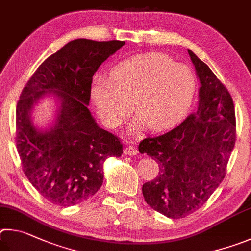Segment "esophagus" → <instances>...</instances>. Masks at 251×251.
<instances>
[{
	"label": "esophagus",
	"instance_id": "obj_1",
	"mask_svg": "<svg viewBox=\"0 0 251 251\" xmlns=\"http://www.w3.org/2000/svg\"><path fill=\"white\" fill-rule=\"evenodd\" d=\"M125 154L129 155V156H133L138 154V149L134 146H126L125 149Z\"/></svg>",
	"mask_w": 251,
	"mask_h": 251
}]
</instances>
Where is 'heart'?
<instances>
[{"instance_id":"obj_1","label":"heart","mask_w":251,"mask_h":251,"mask_svg":"<svg viewBox=\"0 0 251 251\" xmlns=\"http://www.w3.org/2000/svg\"><path fill=\"white\" fill-rule=\"evenodd\" d=\"M196 90V78L188 66L169 56L150 52L117 65L111 77L96 78L91 100L108 128H117L134 109L139 114L131 126L139 132L173 128L185 117Z\"/></svg>"}]
</instances>
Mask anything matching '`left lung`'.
<instances>
[{"label": "left lung", "instance_id": "left-lung-1", "mask_svg": "<svg viewBox=\"0 0 251 251\" xmlns=\"http://www.w3.org/2000/svg\"><path fill=\"white\" fill-rule=\"evenodd\" d=\"M201 81L199 107L181 125L155 138L143 139L140 153L159 164V175L143 184L148 205L178 219L203 206L225 177L236 141L232 98L207 65L188 50Z\"/></svg>", "mask_w": 251, "mask_h": 251}]
</instances>
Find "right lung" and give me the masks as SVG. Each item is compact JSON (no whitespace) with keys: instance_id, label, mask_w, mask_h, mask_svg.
Wrapping results in <instances>:
<instances>
[{"instance_id":"obj_1","label":"right lung","mask_w":251,"mask_h":251,"mask_svg":"<svg viewBox=\"0 0 251 251\" xmlns=\"http://www.w3.org/2000/svg\"><path fill=\"white\" fill-rule=\"evenodd\" d=\"M123 45L75 39L48 57L22 91L17 152L28 181L52 204L68 207L90 199L102 185L104 161L122 154L120 140L97 125L88 104L97 69ZM50 92L60 107L54 125L43 131L33 126L31 110Z\"/></svg>"}]
</instances>
